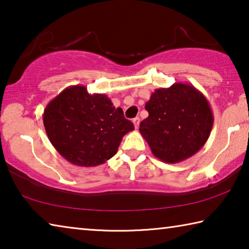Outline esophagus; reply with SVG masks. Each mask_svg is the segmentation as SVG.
I'll use <instances>...</instances> for the list:
<instances>
[{
  "mask_svg": "<svg viewBox=\"0 0 249 249\" xmlns=\"http://www.w3.org/2000/svg\"><path fill=\"white\" fill-rule=\"evenodd\" d=\"M140 117H135V119H133V123L135 125V128H138V126H140Z\"/></svg>",
  "mask_w": 249,
  "mask_h": 249,
  "instance_id": "esophagus-1",
  "label": "esophagus"
}]
</instances>
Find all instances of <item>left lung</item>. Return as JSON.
Masks as SVG:
<instances>
[{
	"mask_svg": "<svg viewBox=\"0 0 249 249\" xmlns=\"http://www.w3.org/2000/svg\"><path fill=\"white\" fill-rule=\"evenodd\" d=\"M149 115L140 132L156 158L177 163L196 154L213 127L209 101L191 84L174 83L156 89L146 103Z\"/></svg>",
	"mask_w": 249,
	"mask_h": 249,
	"instance_id": "8db88e82",
	"label": "left lung"
}]
</instances>
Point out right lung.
I'll return each mask as SVG.
<instances>
[{"label":"right lung","mask_w":249,"mask_h":249,"mask_svg":"<svg viewBox=\"0 0 249 249\" xmlns=\"http://www.w3.org/2000/svg\"><path fill=\"white\" fill-rule=\"evenodd\" d=\"M44 126L50 142L75 166L102 165L117 153L125 134L134 129L105 94H90L84 86H71L46 107Z\"/></svg>","instance_id":"obj_1"}]
</instances>
